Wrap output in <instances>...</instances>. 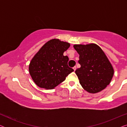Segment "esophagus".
I'll return each mask as SVG.
<instances>
[{"label": "esophagus", "instance_id": "34e87169", "mask_svg": "<svg viewBox=\"0 0 127 127\" xmlns=\"http://www.w3.org/2000/svg\"><path fill=\"white\" fill-rule=\"evenodd\" d=\"M73 69L74 71H75V70H76V66H74L73 67Z\"/></svg>", "mask_w": 127, "mask_h": 127}]
</instances>
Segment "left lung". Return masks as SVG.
Wrapping results in <instances>:
<instances>
[{"mask_svg": "<svg viewBox=\"0 0 127 127\" xmlns=\"http://www.w3.org/2000/svg\"><path fill=\"white\" fill-rule=\"evenodd\" d=\"M73 47L81 65L75 73L83 89L91 94L105 89L112 80L114 69L102 48L95 43L74 44Z\"/></svg>", "mask_w": 127, "mask_h": 127, "instance_id": "8db88e82", "label": "left lung"}]
</instances>
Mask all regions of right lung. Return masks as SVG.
Segmentation results:
<instances>
[{"instance_id":"obj_1","label":"right lung","mask_w":127,"mask_h":127,"mask_svg":"<svg viewBox=\"0 0 127 127\" xmlns=\"http://www.w3.org/2000/svg\"><path fill=\"white\" fill-rule=\"evenodd\" d=\"M70 46L66 41L53 39L45 43L34 55L29 65V72L38 87L54 89L73 72L67 65L68 57L64 55Z\"/></svg>"}]
</instances>
